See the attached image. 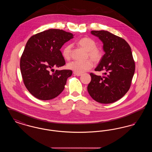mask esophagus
I'll return each mask as SVG.
<instances>
[{"label": "esophagus", "mask_w": 152, "mask_h": 152, "mask_svg": "<svg viewBox=\"0 0 152 152\" xmlns=\"http://www.w3.org/2000/svg\"><path fill=\"white\" fill-rule=\"evenodd\" d=\"M74 74H75L76 76H80L82 75L81 73H77L74 72Z\"/></svg>", "instance_id": "esophagus-1"}]
</instances>
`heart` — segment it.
Instances as JSON below:
<instances>
[{"mask_svg":"<svg viewBox=\"0 0 152 152\" xmlns=\"http://www.w3.org/2000/svg\"><path fill=\"white\" fill-rule=\"evenodd\" d=\"M77 44L87 51V58H90L94 63H98L101 60L102 56V51L97 47L94 40L89 37H82L77 42ZM72 45H65L62 51V55L65 60H68L71 57ZM91 59L86 61H73L67 64V68L77 73H83L90 69L93 66V62Z\"/></svg>","mask_w":152,"mask_h":152,"instance_id":"b5f03b06","label":"heart"}]
</instances>
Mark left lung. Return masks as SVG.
Wrapping results in <instances>:
<instances>
[{"label":"left lung","instance_id":"left-lung-1","mask_svg":"<svg viewBox=\"0 0 152 152\" xmlns=\"http://www.w3.org/2000/svg\"><path fill=\"white\" fill-rule=\"evenodd\" d=\"M103 43L105 54L95 68L103 76L91 73L87 89L95 101L110 104L122 98L130 88L135 63L129 45L123 38L106 31H92Z\"/></svg>","mask_w":152,"mask_h":152}]
</instances>
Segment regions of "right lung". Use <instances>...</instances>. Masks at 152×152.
<instances>
[{"label": "right lung", "mask_w": 152, "mask_h": 152, "mask_svg": "<svg viewBox=\"0 0 152 152\" xmlns=\"http://www.w3.org/2000/svg\"><path fill=\"white\" fill-rule=\"evenodd\" d=\"M73 35L62 29H50L31 36L20 58V67L24 84L37 99L49 100L56 97L64 89L71 70H56L65 64L61 47Z\"/></svg>", "instance_id": "right-lung-1"}]
</instances>
